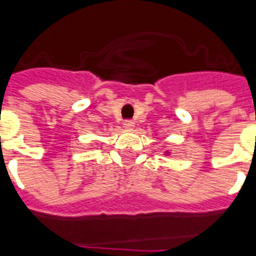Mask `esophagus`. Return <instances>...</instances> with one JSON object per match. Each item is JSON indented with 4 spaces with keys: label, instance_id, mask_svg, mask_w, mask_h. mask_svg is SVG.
<instances>
[{
    "label": "esophagus",
    "instance_id": "obj_1",
    "mask_svg": "<svg viewBox=\"0 0 256 256\" xmlns=\"http://www.w3.org/2000/svg\"><path fill=\"white\" fill-rule=\"evenodd\" d=\"M134 122H132V120H124V128H134Z\"/></svg>",
    "mask_w": 256,
    "mask_h": 256
}]
</instances>
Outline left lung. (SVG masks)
<instances>
[{
	"label": "left lung",
	"instance_id": "1",
	"mask_svg": "<svg viewBox=\"0 0 256 256\" xmlns=\"http://www.w3.org/2000/svg\"><path fill=\"white\" fill-rule=\"evenodd\" d=\"M165 154H169V152H166V153H165Z\"/></svg>",
	"mask_w": 256,
	"mask_h": 256
}]
</instances>
